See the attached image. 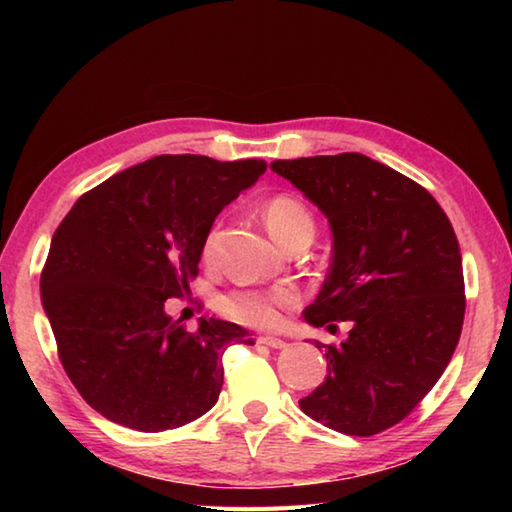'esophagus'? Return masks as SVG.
I'll use <instances>...</instances> for the list:
<instances>
[{
	"instance_id": "34e87169",
	"label": "esophagus",
	"mask_w": 512,
	"mask_h": 512,
	"mask_svg": "<svg viewBox=\"0 0 512 512\" xmlns=\"http://www.w3.org/2000/svg\"><path fill=\"white\" fill-rule=\"evenodd\" d=\"M257 343H262V345H268V348H273V350H282V348H287V341H282V339H277V336H259L257 339Z\"/></svg>"
}]
</instances>
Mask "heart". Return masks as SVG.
Here are the masks:
<instances>
[{"label": "heart", "instance_id": "b5f03b06", "mask_svg": "<svg viewBox=\"0 0 512 512\" xmlns=\"http://www.w3.org/2000/svg\"><path fill=\"white\" fill-rule=\"evenodd\" d=\"M264 223L271 235L287 244V241L300 232L302 228H314L311 214L307 207L298 203L291 196H275L264 205ZM216 232L212 230L205 239V255H210L214 246ZM296 302V291L289 287H275V289H244V291H232L228 296L219 300V311L223 316L237 320L241 325L250 327H271L277 323V311L280 307H287Z\"/></svg>", "mask_w": 512, "mask_h": 512}]
</instances>
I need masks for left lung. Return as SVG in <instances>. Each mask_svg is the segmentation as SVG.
<instances>
[{"mask_svg": "<svg viewBox=\"0 0 512 512\" xmlns=\"http://www.w3.org/2000/svg\"><path fill=\"white\" fill-rule=\"evenodd\" d=\"M271 169L332 230V264L302 316L311 327L352 325L339 348L316 341L329 375L300 409L334 431L372 436L420 404L461 339L465 287L454 228L427 189L368 155L275 160Z\"/></svg>", "mask_w": 512, "mask_h": 512, "instance_id": "obj_1", "label": "left lung"}]
</instances>
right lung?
Masks as SVG:
<instances>
[{
    "instance_id": "add662e5",
    "label": "right lung",
    "mask_w": 512,
    "mask_h": 512,
    "mask_svg": "<svg viewBox=\"0 0 512 512\" xmlns=\"http://www.w3.org/2000/svg\"><path fill=\"white\" fill-rule=\"evenodd\" d=\"M264 167L155 155L81 196L58 225L42 307L67 377L106 420L176 429L219 400L221 354L230 343L253 345L250 332L201 318L189 334L164 302L189 291L214 219Z\"/></svg>"
}]
</instances>
